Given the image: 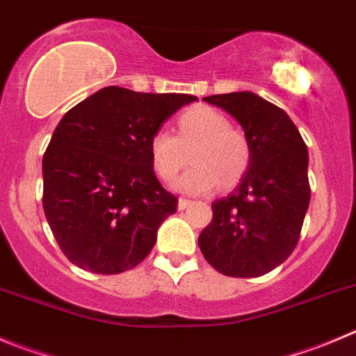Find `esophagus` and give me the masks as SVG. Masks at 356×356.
I'll list each match as a JSON object with an SVG mask.
<instances>
[{
  "label": "esophagus",
  "mask_w": 356,
  "mask_h": 356,
  "mask_svg": "<svg viewBox=\"0 0 356 356\" xmlns=\"http://www.w3.org/2000/svg\"><path fill=\"white\" fill-rule=\"evenodd\" d=\"M191 204H192L191 199H184V197L178 199V209H180V211H184V209H187Z\"/></svg>",
  "instance_id": "esophagus-1"
}]
</instances>
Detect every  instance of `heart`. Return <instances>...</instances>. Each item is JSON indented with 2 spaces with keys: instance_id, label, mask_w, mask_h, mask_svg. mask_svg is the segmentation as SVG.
<instances>
[{
  "instance_id": "obj_1",
  "label": "heart",
  "mask_w": 356,
  "mask_h": 356,
  "mask_svg": "<svg viewBox=\"0 0 356 356\" xmlns=\"http://www.w3.org/2000/svg\"><path fill=\"white\" fill-rule=\"evenodd\" d=\"M180 134L155 131L150 138V161L161 180H175L187 162L192 165L176 180L175 187L187 194H206L222 181L229 187L239 181L250 164V145L245 134L232 129L231 120L209 106H195L180 117Z\"/></svg>"
}]
</instances>
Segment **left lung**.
Here are the masks:
<instances>
[{"label": "left lung", "instance_id": "obj_1", "mask_svg": "<svg viewBox=\"0 0 356 356\" xmlns=\"http://www.w3.org/2000/svg\"><path fill=\"white\" fill-rule=\"evenodd\" d=\"M245 131L250 164L238 187L211 204L213 220L199 248L218 273L257 277L285 262L299 241L309 208L307 147L289 115L257 94H215Z\"/></svg>", "mask_w": 356, "mask_h": 356}]
</instances>
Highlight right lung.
<instances>
[{
  "mask_svg": "<svg viewBox=\"0 0 356 356\" xmlns=\"http://www.w3.org/2000/svg\"><path fill=\"white\" fill-rule=\"evenodd\" d=\"M192 101L113 86L60 118L43 155V209L70 262L118 274L150 253L178 202L155 176L150 138Z\"/></svg>",
  "mask_w": 356,
  "mask_h": 356,
  "instance_id": "right-lung-1",
  "label": "right lung"
}]
</instances>
